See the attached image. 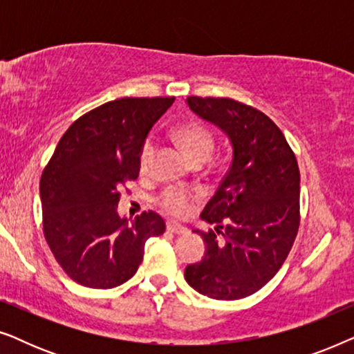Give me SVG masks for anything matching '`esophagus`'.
<instances>
[{"mask_svg":"<svg viewBox=\"0 0 354 354\" xmlns=\"http://www.w3.org/2000/svg\"><path fill=\"white\" fill-rule=\"evenodd\" d=\"M167 230L172 232V234H177V235H183L188 232L187 227H183L180 224H167Z\"/></svg>","mask_w":354,"mask_h":354,"instance_id":"obj_1","label":"esophagus"}]
</instances>
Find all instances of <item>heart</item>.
I'll list each match as a JSON object with an SVG mask.
<instances>
[{
    "instance_id": "b5f03b06",
    "label": "heart",
    "mask_w": 354,
    "mask_h": 354,
    "mask_svg": "<svg viewBox=\"0 0 354 354\" xmlns=\"http://www.w3.org/2000/svg\"><path fill=\"white\" fill-rule=\"evenodd\" d=\"M172 133L177 143L187 153V156L195 164L205 162L214 149V135L205 124L198 122V120H187V122L178 124ZM154 151H156V145L153 140H145L138 151L140 171H149L154 159ZM196 196L198 193L188 190V188L169 187L158 196V206L169 216L182 217L192 211V205Z\"/></svg>"
}]
</instances>
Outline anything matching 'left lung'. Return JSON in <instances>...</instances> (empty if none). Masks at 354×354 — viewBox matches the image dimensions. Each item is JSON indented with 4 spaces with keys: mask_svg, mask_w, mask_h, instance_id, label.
<instances>
[{
    "mask_svg": "<svg viewBox=\"0 0 354 354\" xmlns=\"http://www.w3.org/2000/svg\"><path fill=\"white\" fill-rule=\"evenodd\" d=\"M193 113L229 135L234 158L201 212L216 225L200 232L206 254L185 280L214 299L263 288L287 259L299 227V169L282 130L264 113L232 98L188 96Z\"/></svg>",
    "mask_w": 354,
    "mask_h": 354,
    "instance_id": "1",
    "label": "left lung"
}]
</instances>
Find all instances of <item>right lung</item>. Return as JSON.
Segmentation results:
<instances>
[{
    "instance_id": "add662e5",
    "label": "right lung",
    "mask_w": 354,
    "mask_h": 354,
    "mask_svg": "<svg viewBox=\"0 0 354 354\" xmlns=\"http://www.w3.org/2000/svg\"><path fill=\"white\" fill-rule=\"evenodd\" d=\"M174 96L119 98L82 115L66 130L40 180L43 235L74 282L114 288L137 272L145 243L166 222L143 211L120 219V188L138 177V151Z\"/></svg>"
}]
</instances>
